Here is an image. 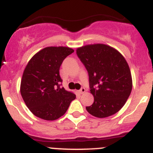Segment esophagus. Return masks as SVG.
Listing matches in <instances>:
<instances>
[{
    "instance_id": "1",
    "label": "esophagus",
    "mask_w": 153,
    "mask_h": 153,
    "mask_svg": "<svg viewBox=\"0 0 153 153\" xmlns=\"http://www.w3.org/2000/svg\"><path fill=\"white\" fill-rule=\"evenodd\" d=\"M85 88H84V87H81V90H79V91H78V93H80V94H83V93H85Z\"/></svg>"
}]
</instances>
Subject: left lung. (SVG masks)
<instances>
[{
	"label": "left lung",
	"instance_id": "1",
	"mask_svg": "<svg viewBox=\"0 0 153 153\" xmlns=\"http://www.w3.org/2000/svg\"><path fill=\"white\" fill-rule=\"evenodd\" d=\"M76 54L89 75L93 105L86 107L91 115L105 118L116 114L131 94L132 78L123 56L105 44L87 45L78 48Z\"/></svg>",
	"mask_w": 153,
	"mask_h": 153
}]
</instances>
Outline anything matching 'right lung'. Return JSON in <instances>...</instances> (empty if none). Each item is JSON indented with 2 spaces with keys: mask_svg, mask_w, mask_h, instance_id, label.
Wrapping results in <instances>:
<instances>
[{
  "mask_svg": "<svg viewBox=\"0 0 153 153\" xmlns=\"http://www.w3.org/2000/svg\"><path fill=\"white\" fill-rule=\"evenodd\" d=\"M73 52L69 47H46L34 54L27 64L20 92L27 107L37 117L45 120L58 119L76 97L60 87L59 72L63 60Z\"/></svg>",
  "mask_w": 153,
  "mask_h": 153,
  "instance_id": "obj_1",
  "label": "right lung"
}]
</instances>
